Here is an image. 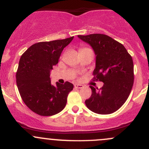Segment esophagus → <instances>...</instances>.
<instances>
[{
  "label": "esophagus",
  "instance_id": "34e87169",
  "mask_svg": "<svg viewBox=\"0 0 149 149\" xmlns=\"http://www.w3.org/2000/svg\"><path fill=\"white\" fill-rule=\"evenodd\" d=\"M74 87L76 88H84V86L81 85V84H74Z\"/></svg>",
  "mask_w": 149,
  "mask_h": 149
}]
</instances>
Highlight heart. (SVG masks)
<instances>
[{"label": "heart", "instance_id": "heart-1", "mask_svg": "<svg viewBox=\"0 0 149 149\" xmlns=\"http://www.w3.org/2000/svg\"><path fill=\"white\" fill-rule=\"evenodd\" d=\"M83 49H86V48H83Z\"/></svg>", "mask_w": 149, "mask_h": 149}]
</instances>
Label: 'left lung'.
<instances>
[{
	"instance_id": "obj_1",
	"label": "left lung",
	"mask_w": 149,
	"mask_h": 149,
	"mask_svg": "<svg viewBox=\"0 0 149 149\" xmlns=\"http://www.w3.org/2000/svg\"><path fill=\"white\" fill-rule=\"evenodd\" d=\"M78 37L92 47L96 56L94 79L104 83L101 90L90 86L91 96L85 101L86 105L95 113H113L125 102L133 87L132 57L123 45L105 34L78 35Z\"/></svg>"
}]
</instances>
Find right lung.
<instances>
[{
  "label": "right lung",
  "instance_id": "obj_1",
  "mask_svg": "<svg viewBox=\"0 0 149 149\" xmlns=\"http://www.w3.org/2000/svg\"><path fill=\"white\" fill-rule=\"evenodd\" d=\"M73 37L34 44L22 55L16 72V84L25 104L42 116H52L64 109L73 85L51 84L50 72L62 51Z\"/></svg>",
  "mask_w": 149,
  "mask_h": 149
}]
</instances>
